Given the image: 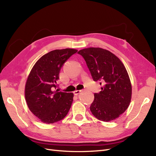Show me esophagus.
Segmentation results:
<instances>
[{"mask_svg": "<svg viewBox=\"0 0 156 156\" xmlns=\"http://www.w3.org/2000/svg\"><path fill=\"white\" fill-rule=\"evenodd\" d=\"M81 92V90H75L74 91V94L75 95H78Z\"/></svg>", "mask_w": 156, "mask_h": 156, "instance_id": "obj_1", "label": "esophagus"}]
</instances>
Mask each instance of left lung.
<instances>
[{"instance_id":"8db88e82","label":"left lung","mask_w":156,"mask_h":156,"mask_svg":"<svg viewBox=\"0 0 156 156\" xmlns=\"http://www.w3.org/2000/svg\"><path fill=\"white\" fill-rule=\"evenodd\" d=\"M77 53L85 59L94 81L102 85L90 105L92 115L105 122L117 119L128 108L132 96L131 83L124 64L104 48L90 47Z\"/></svg>"}]
</instances>
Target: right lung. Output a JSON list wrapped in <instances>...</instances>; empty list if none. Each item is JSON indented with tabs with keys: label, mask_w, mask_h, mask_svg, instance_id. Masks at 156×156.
Returning a JSON list of instances; mask_svg holds the SVG:
<instances>
[{
	"label": "right lung",
	"mask_w": 156,
	"mask_h": 156,
	"mask_svg": "<svg viewBox=\"0 0 156 156\" xmlns=\"http://www.w3.org/2000/svg\"><path fill=\"white\" fill-rule=\"evenodd\" d=\"M77 50H54L40 58L31 69L25 87L27 106L43 123L50 124L63 119L73 100L72 92L56 88L63 64Z\"/></svg>",
	"instance_id": "1"
}]
</instances>
